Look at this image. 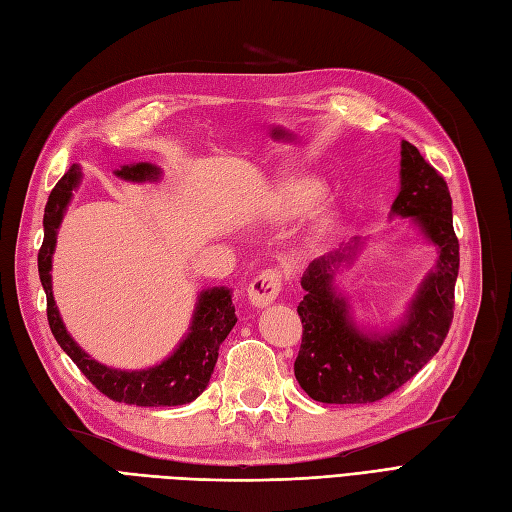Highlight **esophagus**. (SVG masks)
<instances>
[{
  "instance_id": "obj_1",
  "label": "esophagus",
  "mask_w": 512,
  "mask_h": 512,
  "mask_svg": "<svg viewBox=\"0 0 512 512\" xmlns=\"http://www.w3.org/2000/svg\"><path fill=\"white\" fill-rule=\"evenodd\" d=\"M280 289H283V274H280V270H263L249 283V300L253 306L263 308L278 298Z\"/></svg>"
}]
</instances>
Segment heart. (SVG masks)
Returning <instances> with one entry per match:
<instances>
[{
  "label": "heart",
  "instance_id": "heart-1",
  "mask_svg": "<svg viewBox=\"0 0 512 512\" xmlns=\"http://www.w3.org/2000/svg\"><path fill=\"white\" fill-rule=\"evenodd\" d=\"M323 195V185L317 178H300L280 193V208L285 212H302L315 204Z\"/></svg>",
  "mask_w": 512,
  "mask_h": 512
}]
</instances>
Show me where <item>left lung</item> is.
Wrapping results in <instances>:
<instances>
[{
  "mask_svg": "<svg viewBox=\"0 0 512 512\" xmlns=\"http://www.w3.org/2000/svg\"><path fill=\"white\" fill-rule=\"evenodd\" d=\"M400 166V193L391 212L412 217L436 244V268L425 276L398 327L389 334H368L355 325L349 302L332 285L340 263L353 259L359 242L310 263L302 276L306 295L298 315L304 332L293 372L317 402L372 404L387 398L438 353L449 334L459 272L451 193L419 148L406 140Z\"/></svg>",
  "mask_w": 512,
  "mask_h": 512,
  "instance_id": "1",
  "label": "left lung"
}]
</instances>
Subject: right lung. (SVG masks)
<instances>
[{"label":"right lung","mask_w":512,"mask_h":512,"mask_svg":"<svg viewBox=\"0 0 512 512\" xmlns=\"http://www.w3.org/2000/svg\"><path fill=\"white\" fill-rule=\"evenodd\" d=\"M114 174L131 180V183H144V180H157L161 172L153 163H136V166H123ZM78 183L80 168L72 166L48 195L44 208V242L38 253V272L46 291V317L55 340L70 355L78 370L114 402L136 406H180L193 402L206 389L214 364H217L219 346L238 321L232 291L227 287H212L197 295V306L187 336L159 366L125 372L91 359L65 329L55 306L51 283L57 229Z\"/></svg>","instance_id":"add662e5"}]
</instances>
